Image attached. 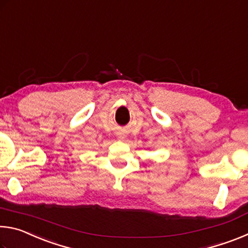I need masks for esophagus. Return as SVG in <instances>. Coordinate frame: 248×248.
I'll return each instance as SVG.
<instances>
[{"label":"esophagus","instance_id":"esophagus-1","mask_svg":"<svg viewBox=\"0 0 248 248\" xmlns=\"http://www.w3.org/2000/svg\"><path fill=\"white\" fill-rule=\"evenodd\" d=\"M117 138H118L119 140H123L124 141L125 139V134L124 132H121V131L120 132H117Z\"/></svg>","mask_w":248,"mask_h":248}]
</instances>
